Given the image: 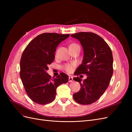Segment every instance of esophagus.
I'll return each mask as SVG.
<instances>
[{
    "label": "esophagus",
    "instance_id": "34e87169",
    "mask_svg": "<svg viewBox=\"0 0 132 132\" xmlns=\"http://www.w3.org/2000/svg\"><path fill=\"white\" fill-rule=\"evenodd\" d=\"M69 82H71L73 81V77H71V76H69V81H68Z\"/></svg>",
    "mask_w": 132,
    "mask_h": 132
}]
</instances>
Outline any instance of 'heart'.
Returning <instances> with one entry per match:
<instances>
[{
  "label": "heart",
  "instance_id": "1",
  "mask_svg": "<svg viewBox=\"0 0 132 132\" xmlns=\"http://www.w3.org/2000/svg\"><path fill=\"white\" fill-rule=\"evenodd\" d=\"M78 46V45L75 43H71V45L69 46V47H74ZM73 66H74V64H65L63 66V69H64L67 71V72L70 73L71 71H72V70L73 69Z\"/></svg>",
  "mask_w": 132,
  "mask_h": 132
}]
</instances>
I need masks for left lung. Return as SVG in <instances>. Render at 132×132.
Here are the masks:
<instances>
[{
    "label": "left lung",
    "mask_w": 132,
    "mask_h": 132,
    "mask_svg": "<svg viewBox=\"0 0 132 132\" xmlns=\"http://www.w3.org/2000/svg\"><path fill=\"white\" fill-rule=\"evenodd\" d=\"M71 36L80 41L84 51L82 63L75 75L87 76L83 81L73 78L81 86L73 98L80 104L90 105L97 101L109 85L113 72L112 53L104 39L94 33L80 32Z\"/></svg>",
    "instance_id": "obj_1"
}]
</instances>
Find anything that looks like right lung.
I'll return each instance as SVG.
<instances>
[{"mask_svg": "<svg viewBox=\"0 0 132 132\" xmlns=\"http://www.w3.org/2000/svg\"><path fill=\"white\" fill-rule=\"evenodd\" d=\"M69 36L42 34L29 43L22 54L20 76L27 95L38 104L46 105L53 101L57 87L68 81V76L65 73H61L53 79L47 70L48 65L54 61L57 46Z\"/></svg>", "mask_w": 132, "mask_h": 132, "instance_id": "add662e5", "label": "right lung"}]
</instances>
